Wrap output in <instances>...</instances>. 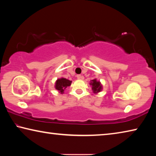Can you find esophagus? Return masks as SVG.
Here are the masks:
<instances>
[{
	"label": "esophagus",
	"instance_id": "34e87169",
	"mask_svg": "<svg viewBox=\"0 0 156 156\" xmlns=\"http://www.w3.org/2000/svg\"><path fill=\"white\" fill-rule=\"evenodd\" d=\"M77 78L78 79H83L84 76H82V75H77Z\"/></svg>",
	"mask_w": 156,
	"mask_h": 156
}]
</instances>
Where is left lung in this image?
I'll list each match as a JSON object with an SVG mask.
<instances>
[{
	"instance_id": "1",
	"label": "left lung",
	"mask_w": 156,
	"mask_h": 156,
	"mask_svg": "<svg viewBox=\"0 0 156 156\" xmlns=\"http://www.w3.org/2000/svg\"><path fill=\"white\" fill-rule=\"evenodd\" d=\"M92 83H90L91 85H92V89L94 93H97V92H100L101 91L102 85L99 81H97L96 79L91 80Z\"/></svg>"
}]
</instances>
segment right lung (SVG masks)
Instances as JSON below:
<instances>
[{
	"mask_svg": "<svg viewBox=\"0 0 156 156\" xmlns=\"http://www.w3.org/2000/svg\"><path fill=\"white\" fill-rule=\"evenodd\" d=\"M71 83H72V81L69 80L66 78H62L60 79H58L56 83V89L58 91H59L60 93L63 94L65 89L67 87H69L71 85Z\"/></svg>",
	"mask_w": 156,
	"mask_h": 156,
	"instance_id": "add662e5",
	"label": "right lung"
}]
</instances>
